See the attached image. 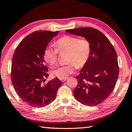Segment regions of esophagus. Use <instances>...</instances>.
I'll use <instances>...</instances> for the list:
<instances>
[{
    "label": "esophagus",
    "mask_w": 132,
    "mask_h": 132,
    "mask_svg": "<svg viewBox=\"0 0 132 132\" xmlns=\"http://www.w3.org/2000/svg\"><path fill=\"white\" fill-rule=\"evenodd\" d=\"M66 79H67V78H64V79H61V81H62V82H64V81H66Z\"/></svg>",
    "instance_id": "obj_1"
}]
</instances>
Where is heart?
Masks as SVG:
<instances>
[{
	"label": "heart",
	"instance_id": "heart-1",
	"mask_svg": "<svg viewBox=\"0 0 132 132\" xmlns=\"http://www.w3.org/2000/svg\"><path fill=\"white\" fill-rule=\"evenodd\" d=\"M55 47L47 46L43 52V58L50 66L55 64L58 59V53L68 52L66 65L54 69L52 74L59 79L68 78L73 73L74 68L84 66L88 62L92 52V45L86 38L76 36L65 35L56 41Z\"/></svg>",
	"mask_w": 132,
	"mask_h": 132
}]
</instances>
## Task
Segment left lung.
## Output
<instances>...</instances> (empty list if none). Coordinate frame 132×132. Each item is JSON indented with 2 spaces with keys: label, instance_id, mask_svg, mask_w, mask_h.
Instances as JSON below:
<instances>
[{
  "label": "left lung",
  "instance_id": "obj_1",
  "mask_svg": "<svg viewBox=\"0 0 132 132\" xmlns=\"http://www.w3.org/2000/svg\"><path fill=\"white\" fill-rule=\"evenodd\" d=\"M89 40L92 52L88 62L76 76L78 85L74 97L84 105L95 106L101 104L114 90L119 74L117 55L108 38L98 30L79 27L66 30Z\"/></svg>",
  "mask_w": 132,
  "mask_h": 132
}]
</instances>
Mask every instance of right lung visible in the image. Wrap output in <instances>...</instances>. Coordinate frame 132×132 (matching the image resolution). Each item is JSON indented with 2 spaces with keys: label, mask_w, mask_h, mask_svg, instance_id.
Returning <instances> with one entry per match:
<instances>
[{
  "label": "right lung",
  "mask_w": 132,
  "mask_h": 132,
  "mask_svg": "<svg viewBox=\"0 0 132 132\" xmlns=\"http://www.w3.org/2000/svg\"><path fill=\"white\" fill-rule=\"evenodd\" d=\"M58 31H37L19 43L12 57L11 77L17 94L32 107H45L55 99L62 85L55 78L44 84L48 69L45 64L43 52Z\"/></svg>",
  "instance_id": "right-lung-1"
}]
</instances>
